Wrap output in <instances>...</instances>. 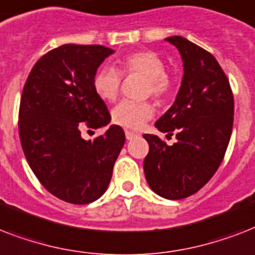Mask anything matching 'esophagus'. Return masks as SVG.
I'll return each mask as SVG.
<instances>
[{
  "label": "esophagus",
  "mask_w": 255,
  "mask_h": 255,
  "mask_svg": "<svg viewBox=\"0 0 255 255\" xmlns=\"http://www.w3.org/2000/svg\"><path fill=\"white\" fill-rule=\"evenodd\" d=\"M136 136H137V133H135V132L133 131H126V137H127V140H131V139H133V137H136Z\"/></svg>",
  "instance_id": "esophagus-1"
}]
</instances>
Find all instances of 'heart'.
<instances>
[{
	"instance_id": "obj_1",
	"label": "heart",
	"mask_w": 255,
	"mask_h": 255,
	"mask_svg": "<svg viewBox=\"0 0 255 255\" xmlns=\"http://www.w3.org/2000/svg\"><path fill=\"white\" fill-rule=\"evenodd\" d=\"M120 71L112 66L100 67L92 78V87L100 99L112 102L116 99L123 75L140 74L145 77L144 94L165 99L173 90V79L165 71L161 58L149 50H137L124 55L119 62ZM153 115V106L148 100H122L112 110V120L122 127L139 129Z\"/></svg>"
}]
</instances>
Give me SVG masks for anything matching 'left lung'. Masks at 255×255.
<instances>
[{
    "instance_id": "1",
    "label": "left lung",
    "mask_w": 255,
    "mask_h": 255,
    "mask_svg": "<svg viewBox=\"0 0 255 255\" xmlns=\"http://www.w3.org/2000/svg\"><path fill=\"white\" fill-rule=\"evenodd\" d=\"M181 54L184 77L172 107L155 123L168 145L156 135H144L149 152L144 159L148 185L168 200L189 197L201 189L224 160L233 129L234 98L216 58L186 38H167Z\"/></svg>"
}]
</instances>
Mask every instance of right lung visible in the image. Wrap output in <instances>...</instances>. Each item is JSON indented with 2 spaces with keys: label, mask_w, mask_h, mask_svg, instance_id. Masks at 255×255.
<instances>
[{
  "label": "right lung",
  "mask_w": 255,
  "mask_h": 255,
  "mask_svg": "<svg viewBox=\"0 0 255 255\" xmlns=\"http://www.w3.org/2000/svg\"><path fill=\"white\" fill-rule=\"evenodd\" d=\"M112 53L100 45L59 46L38 59L23 86L18 129L25 157L42 185L70 204H90L107 190L126 141L116 124L92 141L81 136L82 127L111 120L92 78Z\"/></svg>",
  "instance_id": "1"
}]
</instances>
